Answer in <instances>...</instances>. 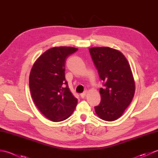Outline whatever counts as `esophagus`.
Here are the masks:
<instances>
[{"mask_svg":"<svg viewBox=\"0 0 158 158\" xmlns=\"http://www.w3.org/2000/svg\"><path fill=\"white\" fill-rule=\"evenodd\" d=\"M86 94H87V90H85V92H83L82 94H81V97L82 98H85V95H86Z\"/></svg>","mask_w":158,"mask_h":158,"instance_id":"esophagus-1","label":"esophagus"}]
</instances>
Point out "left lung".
I'll use <instances>...</instances> for the list:
<instances>
[{
  "label": "left lung",
  "mask_w": 158,
  "mask_h": 158,
  "mask_svg": "<svg viewBox=\"0 0 158 158\" xmlns=\"http://www.w3.org/2000/svg\"><path fill=\"white\" fill-rule=\"evenodd\" d=\"M103 88L94 107L100 119L112 122L122 115L135 95V83L129 63L120 52L107 47L89 49Z\"/></svg>",
  "instance_id": "obj_1"
}]
</instances>
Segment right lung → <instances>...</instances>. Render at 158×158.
<instances>
[{"label": "right lung", "mask_w": 158, "mask_h": 158, "mask_svg": "<svg viewBox=\"0 0 158 158\" xmlns=\"http://www.w3.org/2000/svg\"><path fill=\"white\" fill-rule=\"evenodd\" d=\"M77 51L71 47L47 50L31 69L29 87L36 106L52 122H61L70 116L77 105L65 79L67 57Z\"/></svg>", "instance_id": "obj_1"}]
</instances>
